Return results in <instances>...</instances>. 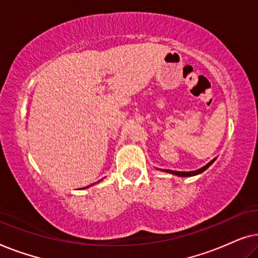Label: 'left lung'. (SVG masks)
Masks as SVG:
<instances>
[{
  "label": "left lung",
  "instance_id": "8db88e82",
  "mask_svg": "<svg viewBox=\"0 0 258 258\" xmlns=\"http://www.w3.org/2000/svg\"><path fill=\"white\" fill-rule=\"evenodd\" d=\"M215 160H216V158H214L213 161H210L209 163H208L207 165H204L203 168H201V169H199V170H195V171H174V170H165V171L170 172V174H174L176 176H181V177H189V176H195V175L201 174V172H203L206 169L209 168L210 165L214 163Z\"/></svg>",
  "mask_w": 258,
  "mask_h": 258
}]
</instances>
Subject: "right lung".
<instances>
[{"label": "right lung", "instance_id": "right-lung-1", "mask_svg": "<svg viewBox=\"0 0 258 258\" xmlns=\"http://www.w3.org/2000/svg\"><path fill=\"white\" fill-rule=\"evenodd\" d=\"M86 188H87V186H86Z\"/></svg>", "mask_w": 258, "mask_h": 258}]
</instances>
